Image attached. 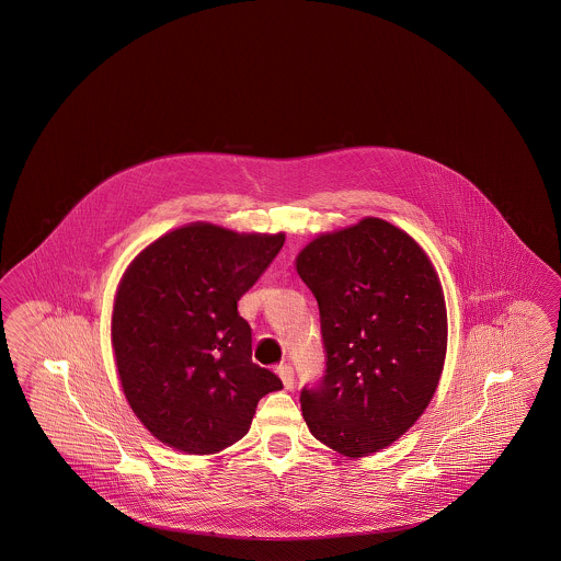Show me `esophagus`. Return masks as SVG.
Listing matches in <instances>:
<instances>
[{
  "label": "esophagus",
  "instance_id": "1",
  "mask_svg": "<svg viewBox=\"0 0 561 561\" xmlns=\"http://www.w3.org/2000/svg\"><path fill=\"white\" fill-rule=\"evenodd\" d=\"M277 374H279V378H282V382H284V387H286V389H291V387H294V370H291V366H289V364L279 366V368H277Z\"/></svg>",
  "mask_w": 561,
  "mask_h": 561
}]
</instances>
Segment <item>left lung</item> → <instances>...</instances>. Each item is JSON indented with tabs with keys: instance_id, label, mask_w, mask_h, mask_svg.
<instances>
[{
	"instance_id": "8db88e82",
	"label": "left lung",
	"mask_w": 561,
	"mask_h": 561,
	"mask_svg": "<svg viewBox=\"0 0 561 561\" xmlns=\"http://www.w3.org/2000/svg\"><path fill=\"white\" fill-rule=\"evenodd\" d=\"M321 312L327 368L300 392L310 434L359 459L420 420L440 380L448 324L424 249L380 218L327 232L296 256Z\"/></svg>"
}]
</instances>
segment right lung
Wrapping results in <instances>:
<instances>
[{
	"instance_id": "obj_1",
	"label": "right lung",
	"mask_w": 561,
	"mask_h": 561,
	"mask_svg": "<svg viewBox=\"0 0 561 561\" xmlns=\"http://www.w3.org/2000/svg\"><path fill=\"white\" fill-rule=\"evenodd\" d=\"M286 234L195 221L153 240L123 273L111 321L121 387L158 440L214 455L240 440L282 380L253 362L238 300Z\"/></svg>"
}]
</instances>
